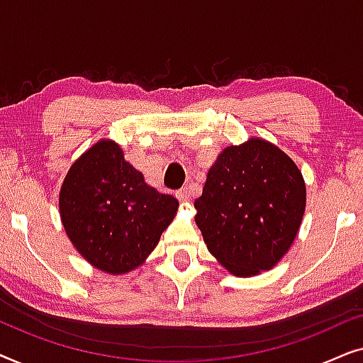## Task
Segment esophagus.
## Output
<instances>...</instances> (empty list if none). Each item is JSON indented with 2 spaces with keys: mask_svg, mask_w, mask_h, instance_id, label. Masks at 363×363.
Segmentation results:
<instances>
[{
  "mask_svg": "<svg viewBox=\"0 0 363 363\" xmlns=\"http://www.w3.org/2000/svg\"><path fill=\"white\" fill-rule=\"evenodd\" d=\"M177 198L180 203H188L191 200V193L190 188H182V190L177 191Z\"/></svg>",
  "mask_w": 363,
  "mask_h": 363,
  "instance_id": "34e87169",
  "label": "esophagus"
}]
</instances>
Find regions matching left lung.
Here are the masks:
<instances>
[{"label": "left lung", "instance_id": "8db88e82", "mask_svg": "<svg viewBox=\"0 0 363 363\" xmlns=\"http://www.w3.org/2000/svg\"><path fill=\"white\" fill-rule=\"evenodd\" d=\"M208 251L235 276L274 267L289 251L306 211V183L294 162L262 138L226 147L195 200Z\"/></svg>", "mask_w": 363, "mask_h": 363}]
</instances>
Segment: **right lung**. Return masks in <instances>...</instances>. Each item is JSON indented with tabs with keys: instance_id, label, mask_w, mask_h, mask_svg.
<instances>
[{
	"instance_id": "right-lung-1",
	"label": "right lung",
	"mask_w": 363,
	"mask_h": 363,
	"mask_svg": "<svg viewBox=\"0 0 363 363\" xmlns=\"http://www.w3.org/2000/svg\"><path fill=\"white\" fill-rule=\"evenodd\" d=\"M178 200L148 186L112 140H99L69 168L59 193L66 235L108 274L135 269L173 221Z\"/></svg>"
}]
</instances>
